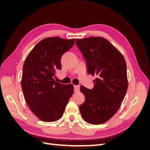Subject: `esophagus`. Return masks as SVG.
<instances>
[{
    "label": "esophagus",
    "mask_w": 150,
    "mask_h": 150,
    "mask_svg": "<svg viewBox=\"0 0 150 150\" xmlns=\"http://www.w3.org/2000/svg\"><path fill=\"white\" fill-rule=\"evenodd\" d=\"M80 89V86L79 85H75L74 86V91L75 92H79Z\"/></svg>",
    "instance_id": "1"
}]
</instances>
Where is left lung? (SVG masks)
<instances>
[{"label": "left lung", "mask_w": 150, "mask_h": 150, "mask_svg": "<svg viewBox=\"0 0 150 150\" xmlns=\"http://www.w3.org/2000/svg\"><path fill=\"white\" fill-rule=\"evenodd\" d=\"M75 43L87 63V73L97 76L92 89L81 86L85 97L79 106L81 116L91 124L105 123L115 115L126 95L128 85L126 61L104 38L77 39Z\"/></svg>", "instance_id": "obj_1"}]
</instances>
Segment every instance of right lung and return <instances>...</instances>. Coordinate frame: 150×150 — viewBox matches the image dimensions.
<instances>
[{
	"instance_id": "1",
	"label": "right lung",
	"mask_w": 150,
	"mask_h": 150,
	"mask_svg": "<svg viewBox=\"0 0 150 150\" xmlns=\"http://www.w3.org/2000/svg\"><path fill=\"white\" fill-rule=\"evenodd\" d=\"M75 39L46 38L35 45L25 59L21 85L30 110L40 120L54 122L62 117L74 92L72 84L55 82L61 58L75 44Z\"/></svg>"
}]
</instances>
